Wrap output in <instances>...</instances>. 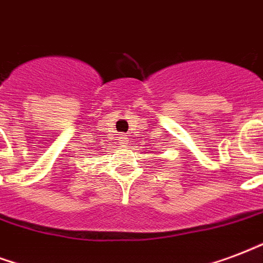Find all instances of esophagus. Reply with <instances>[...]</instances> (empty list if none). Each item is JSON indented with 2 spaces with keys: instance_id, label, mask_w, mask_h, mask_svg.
<instances>
[{
  "instance_id": "esophagus-1",
  "label": "esophagus",
  "mask_w": 263,
  "mask_h": 263,
  "mask_svg": "<svg viewBox=\"0 0 263 263\" xmlns=\"http://www.w3.org/2000/svg\"><path fill=\"white\" fill-rule=\"evenodd\" d=\"M118 140H120V143H121V145L125 146V145H127V142H128L127 135H121V136H120V139H118Z\"/></svg>"
}]
</instances>
